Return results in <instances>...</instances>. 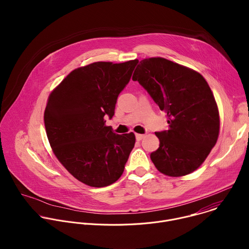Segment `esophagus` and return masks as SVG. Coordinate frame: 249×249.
I'll use <instances>...</instances> for the list:
<instances>
[{"mask_svg": "<svg viewBox=\"0 0 249 249\" xmlns=\"http://www.w3.org/2000/svg\"><path fill=\"white\" fill-rule=\"evenodd\" d=\"M144 137H145V135H143V134H136V140L137 141H141Z\"/></svg>", "mask_w": 249, "mask_h": 249, "instance_id": "1", "label": "esophagus"}]
</instances>
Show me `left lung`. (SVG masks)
<instances>
[{"instance_id": "8db88e82", "label": "left lung", "mask_w": 249, "mask_h": 249, "mask_svg": "<svg viewBox=\"0 0 249 249\" xmlns=\"http://www.w3.org/2000/svg\"><path fill=\"white\" fill-rule=\"evenodd\" d=\"M167 116L168 130L156 132L160 147L151 160L161 173L196 170L217 143L220 116L213 92L196 71L164 58L140 62L133 74Z\"/></svg>"}]
</instances>
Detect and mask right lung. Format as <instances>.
I'll list each match as a JSON object with an SVG mask.
<instances>
[{"label":"right lung","mask_w":249,"mask_h":249,"mask_svg":"<svg viewBox=\"0 0 249 249\" xmlns=\"http://www.w3.org/2000/svg\"><path fill=\"white\" fill-rule=\"evenodd\" d=\"M138 60L95 62L71 72L49 95L44 112L47 138L65 168L92 187L114 183L135 145L134 133L118 135L105 126Z\"/></svg>","instance_id":"right-lung-1"}]
</instances>
